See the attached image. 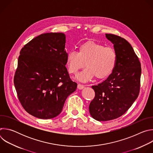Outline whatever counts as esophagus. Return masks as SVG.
<instances>
[{
    "label": "esophagus",
    "instance_id": "esophagus-1",
    "mask_svg": "<svg viewBox=\"0 0 153 153\" xmlns=\"http://www.w3.org/2000/svg\"><path fill=\"white\" fill-rule=\"evenodd\" d=\"M84 87H85V86L83 85H81V84H78V85H77V88L79 90H82L83 88H84Z\"/></svg>",
    "mask_w": 153,
    "mask_h": 153
}]
</instances>
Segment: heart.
Listing matches in <instances>:
<instances>
[{"mask_svg":"<svg viewBox=\"0 0 153 153\" xmlns=\"http://www.w3.org/2000/svg\"><path fill=\"white\" fill-rule=\"evenodd\" d=\"M117 62L116 51L111 47L93 40L87 41L79 47L78 52L68 53L66 64L69 73L76 74L85 66L86 68L77 77L80 82H87L94 76L103 79L114 71Z\"/></svg>","mask_w":153,"mask_h":153,"instance_id":"1","label":"heart"}]
</instances>
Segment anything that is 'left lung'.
<instances>
[{"label":"left lung","instance_id":"1","mask_svg":"<svg viewBox=\"0 0 153 153\" xmlns=\"http://www.w3.org/2000/svg\"><path fill=\"white\" fill-rule=\"evenodd\" d=\"M105 36L114 45L117 62L113 73L105 80L92 86L95 97L89 111L98 121L118 118L131 106L139 94L142 71L139 60L127 40L112 34Z\"/></svg>","mask_w":153,"mask_h":153}]
</instances>
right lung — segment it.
Segmentation results:
<instances>
[{
	"instance_id": "right-lung-1",
	"label": "right lung",
	"mask_w": 153,
	"mask_h": 153,
	"mask_svg": "<svg viewBox=\"0 0 153 153\" xmlns=\"http://www.w3.org/2000/svg\"><path fill=\"white\" fill-rule=\"evenodd\" d=\"M66 36L62 33L39 35L20 52L14 83L25 111L42 119L56 117L74 92L66 65Z\"/></svg>"
}]
</instances>
